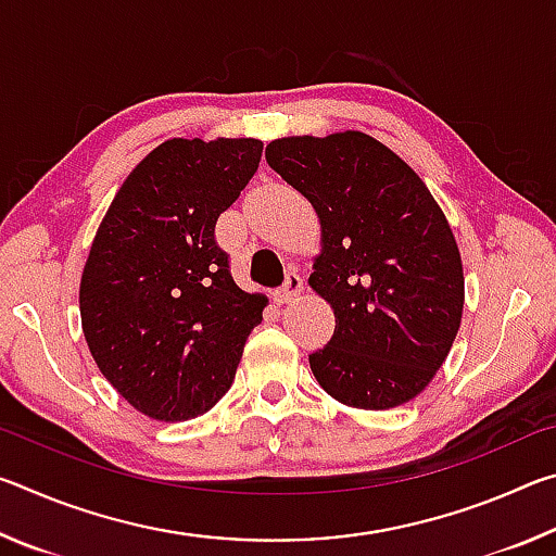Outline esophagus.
Returning <instances> with one entry per match:
<instances>
[{
    "instance_id": "1",
    "label": "esophagus",
    "mask_w": 556,
    "mask_h": 556,
    "mask_svg": "<svg viewBox=\"0 0 556 556\" xmlns=\"http://www.w3.org/2000/svg\"><path fill=\"white\" fill-rule=\"evenodd\" d=\"M301 291H304V279H301L296 271H289L285 285L277 289V301H279V304H287V301L299 296Z\"/></svg>"
}]
</instances>
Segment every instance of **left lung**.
Segmentation results:
<instances>
[{
  "label": "left lung",
  "mask_w": 556,
  "mask_h": 556,
  "mask_svg": "<svg viewBox=\"0 0 556 556\" xmlns=\"http://www.w3.org/2000/svg\"><path fill=\"white\" fill-rule=\"evenodd\" d=\"M265 156L321 220L308 285L333 306L336 331L308 355L318 384L361 409L417 397L464 312L460 255L429 188L363 131L275 139Z\"/></svg>",
  "instance_id": "left-lung-1"
}]
</instances>
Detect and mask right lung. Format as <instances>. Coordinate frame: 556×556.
I'll return each mask as SVG.
<instances>
[{
    "mask_svg": "<svg viewBox=\"0 0 556 556\" xmlns=\"http://www.w3.org/2000/svg\"><path fill=\"white\" fill-rule=\"evenodd\" d=\"M260 156V139H168L127 176L92 240L83 333L112 388L149 417L208 412L262 321L267 299L235 285L215 240Z\"/></svg>",
    "mask_w": 556,
    "mask_h": 556,
    "instance_id": "right-lung-1",
    "label": "right lung"
}]
</instances>
